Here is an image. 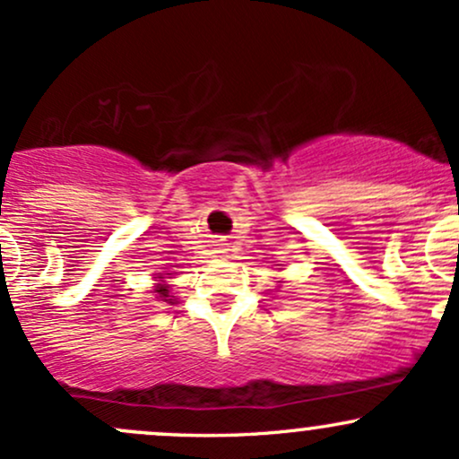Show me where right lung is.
Instances as JSON below:
<instances>
[{"label":"right lung","instance_id":"obj_1","mask_svg":"<svg viewBox=\"0 0 459 459\" xmlns=\"http://www.w3.org/2000/svg\"><path fill=\"white\" fill-rule=\"evenodd\" d=\"M159 279H163V276H159ZM154 291L159 294L160 300H169V303H172V299H169V290L165 285H159Z\"/></svg>","mask_w":459,"mask_h":459}]
</instances>
